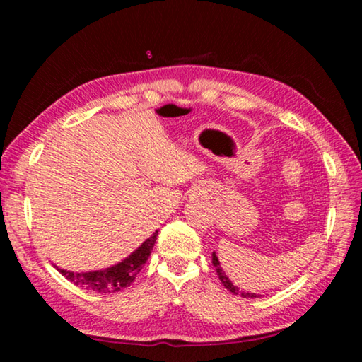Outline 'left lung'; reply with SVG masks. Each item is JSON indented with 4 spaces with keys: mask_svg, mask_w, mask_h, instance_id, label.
Here are the masks:
<instances>
[{
    "mask_svg": "<svg viewBox=\"0 0 362 362\" xmlns=\"http://www.w3.org/2000/svg\"><path fill=\"white\" fill-rule=\"evenodd\" d=\"M212 263H214V267H216V272H217V274H218V279L222 281V284H223L230 292L236 293V296H241L243 298H254V297H259V296H257V293H250V292L240 291V287H236L235 284H233L231 281H230L228 278H226V274L223 273V269L220 268V263H218V259L216 257V254H212Z\"/></svg>",
    "mask_w": 362,
    "mask_h": 362,
    "instance_id": "obj_1",
    "label": "left lung"
}]
</instances>
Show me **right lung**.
Returning <instances> with one entry per match:
<instances>
[{
	"mask_svg": "<svg viewBox=\"0 0 362 362\" xmlns=\"http://www.w3.org/2000/svg\"><path fill=\"white\" fill-rule=\"evenodd\" d=\"M158 231L153 233V235L146 240L142 246L137 250L127 257V259L122 260L118 265L107 269H99V272H88V273H73L66 272V269L57 268L59 273L65 276L73 284L86 287V289L100 292V293H113L119 292L124 289V287H129L134 279L140 272L144 263L148 260L151 254V249L155 246Z\"/></svg>",
	"mask_w": 362,
	"mask_h": 362,
	"instance_id": "add662e5",
	"label": "right lung"
}]
</instances>
